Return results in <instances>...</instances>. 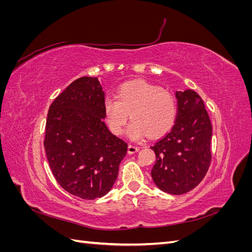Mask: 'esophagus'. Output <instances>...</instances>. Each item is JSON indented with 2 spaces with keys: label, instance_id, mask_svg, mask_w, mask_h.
Returning <instances> with one entry per match:
<instances>
[{
  "label": "esophagus",
  "instance_id": "1",
  "mask_svg": "<svg viewBox=\"0 0 252 252\" xmlns=\"http://www.w3.org/2000/svg\"><path fill=\"white\" fill-rule=\"evenodd\" d=\"M139 149H140V147L138 146V145L130 144V145H129V146H128V154H129V155H132V154H134V152L139 151Z\"/></svg>",
  "mask_w": 252,
  "mask_h": 252
}]
</instances>
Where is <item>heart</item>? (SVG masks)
Masks as SVG:
<instances>
[{"label":"heart","mask_w":252,"mask_h":252,"mask_svg":"<svg viewBox=\"0 0 252 252\" xmlns=\"http://www.w3.org/2000/svg\"><path fill=\"white\" fill-rule=\"evenodd\" d=\"M103 112L110 130L121 135L130 113L132 121L128 135L140 140L146 133L150 138L166 133L173 126L178 114V102L168 90L145 81H132L122 85L117 98L106 96Z\"/></svg>","instance_id":"obj_1"}]
</instances>
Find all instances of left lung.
<instances>
[{"label": "left lung", "mask_w": 252, "mask_h": 252, "mask_svg": "<svg viewBox=\"0 0 252 252\" xmlns=\"http://www.w3.org/2000/svg\"><path fill=\"white\" fill-rule=\"evenodd\" d=\"M175 97V123L151 146L157 158L151 177L162 191L183 194L199 185L208 171L212 126L202 97L195 91H177Z\"/></svg>", "instance_id": "left-lung-1"}]
</instances>
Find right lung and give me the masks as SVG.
<instances>
[{
	"instance_id": "right-lung-1",
	"label": "right lung",
	"mask_w": 252,
	"mask_h": 252,
	"mask_svg": "<svg viewBox=\"0 0 252 252\" xmlns=\"http://www.w3.org/2000/svg\"><path fill=\"white\" fill-rule=\"evenodd\" d=\"M105 93L97 78L82 77L49 107L44 147L51 171L66 191L84 200L107 194L128 145L104 123Z\"/></svg>"
}]
</instances>
